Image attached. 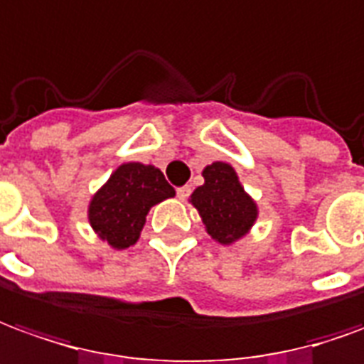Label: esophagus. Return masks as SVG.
Wrapping results in <instances>:
<instances>
[{
	"instance_id": "esophagus-1",
	"label": "esophagus",
	"mask_w": 364,
	"mask_h": 364,
	"mask_svg": "<svg viewBox=\"0 0 364 364\" xmlns=\"http://www.w3.org/2000/svg\"><path fill=\"white\" fill-rule=\"evenodd\" d=\"M190 192H192V188L190 186H180L176 190V196L180 198V200H186L188 196H190Z\"/></svg>"
}]
</instances>
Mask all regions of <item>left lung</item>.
Segmentation results:
<instances>
[{
	"label": "left lung",
	"mask_w": 364,
	"mask_h": 364,
	"mask_svg": "<svg viewBox=\"0 0 364 364\" xmlns=\"http://www.w3.org/2000/svg\"><path fill=\"white\" fill-rule=\"evenodd\" d=\"M203 186L196 188L192 203L208 233L221 245H231L252 228L257 203L247 196L233 166L213 162L203 168Z\"/></svg>",
	"instance_id": "1"
}]
</instances>
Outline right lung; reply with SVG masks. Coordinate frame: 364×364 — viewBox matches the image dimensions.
Wrapping results in <instances>:
<instances>
[{
    "instance_id": "obj_1",
    "label": "right lung",
    "mask_w": 364,
    "mask_h": 364,
    "mask_svg": "<svg viewBox=\"0 0 364 364\" xmlns=\"http://www.w3.org/2000/svg\"><path fill=\"white\" fill-rule=\"evenodd\" d=\"M174 196L161 170L141 162H127L115 170L87 208L90 225L113 249L136 243L154 203Z\"/></svg>"
}]
</instances>
